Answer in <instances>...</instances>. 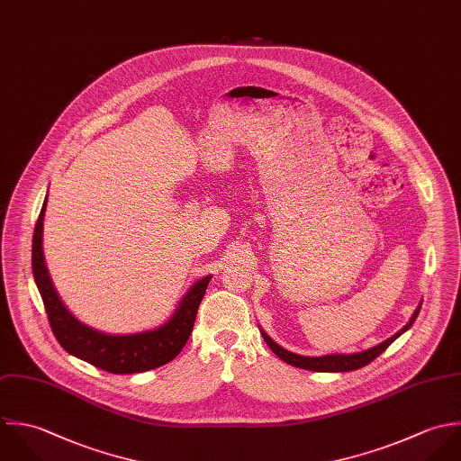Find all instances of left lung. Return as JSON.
Listing matches in <instances>:
<instances>
[{
	"label": "left lung",
	"mask_w": 461,
	"mask_h": 461,
	"mask_svg": "<svg viewBox=\"0 0 461 461\" xmlns=\"http://www.w3.org/2000/svg\"><path fill=\"white\" fill-rule=\"evenodd\" d=\"M420 306H417V310L413 312L411 319L408 321V324L399 330L393 337L386 339L384 342L370 348L367 351H362V353H353V355H324V357H301V355H295V353H290L286 349H283L281 346H277L276 342L262 330V337L264 340L267 342V346L271 348V351L277 355V358H281L283 362L294 366V367L306 368V370H315V372H349V370H357V368L366 367L367 364H370L374 358H377L397 337H401L406 330L411 328V324L415 322L419 312H420Z\"/></svg>",
	"instance_id": "left-lung-1"
}]
</instances>
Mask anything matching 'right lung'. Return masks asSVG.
Masks as SVG:
<instances>
[{"instance_id":"1","label":"right lung","mask_w":461,"mask_h":461,"mask_svg":"<svg viewBox=\"0 0 461 461\" xmlns=\"http://www.w3.org/2000/svg\"><path fill=\"white\" fill-rule=\"evenodd\" d=\"M48 195L39 213L33 244L32 269L41 292L50 326L59 344L73 357L112 374H135L169 364L184 349L197 315L199 303L212 276L201 277L185 294L173 317L160 328L133 335H108L80 322L60 301L48 273L42 253V228Z\"/></svg>"}]
</instances>
